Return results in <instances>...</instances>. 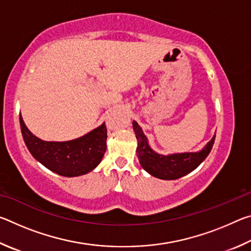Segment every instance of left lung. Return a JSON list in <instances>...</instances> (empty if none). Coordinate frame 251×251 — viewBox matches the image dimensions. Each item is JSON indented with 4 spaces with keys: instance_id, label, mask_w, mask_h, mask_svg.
Masks as SVG:
<instances>
[{
    "instance_id": "obj_1",
    "label": "left lung",
    "mask_w": 251,
    "mask_h": 251,
    "mask_svg": "<svg viewBox=\"0 0 251 251\" xmlns=\"http://www.w3.org/2000/svg\"><path fill=\"white\" fill-rule=\"evenodd\" d=\"M133 128L138 142L136 152L141 166L151 176L165 180L177 179L196 169L209 155L216 137L214 135V137L199 151L161 155L151 150L147 137L137 122L133 121Z\"/></svg>"
}]
</instances>
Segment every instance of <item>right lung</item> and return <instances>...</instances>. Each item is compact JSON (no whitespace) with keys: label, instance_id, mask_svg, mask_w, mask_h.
I'll use <instances>...</instances> for the list:
<instances>
[{"label":"right lung","instance_id":"add662e5","mask_svg":"<svg viewBox=\"0 0 251 251\" xmlns=\"http://www.w3.org/2000/svg\"><path fill=\"white\" fill-rule=\"evenodd\" d=\"M20 125L25 145L34 158L61 176L77 177L92 172L106 151L105 123L82 137L67 142H46L36 137L28 130L21 114Z\"/></svg>","mask_w":251,"mask_h":251}]
</instances>
